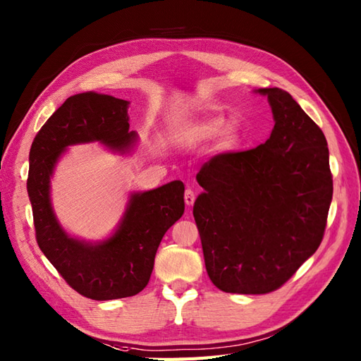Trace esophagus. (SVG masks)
I'll use <instances>...</instances> for the list:
<instances>
[{
  "instance_id": "obj_1",
  "label": "esophagus",
  "mask_w": 361,
  "mask_h": 361,
  "mask_svg": "<svg viewBox=\"0 0 361 361\" xmlns=\"http://www.w3.org/2000/svg\"><path fill=\"white\" fill-rule=\"evenodd\" d=\"M185 202H186L188 206H192V204H194V202H195V194H194L192 189H186V192H185Z\"/></svg>"
}]
</instances>
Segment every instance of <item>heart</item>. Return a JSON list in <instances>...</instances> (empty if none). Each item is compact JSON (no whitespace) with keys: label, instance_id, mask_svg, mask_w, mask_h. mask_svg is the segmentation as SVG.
<instances>
[{"label":"heart","instance_id":"b5f03b06","mask_svg":"<svg viewBox=\"0 0 361 361\" xmlns=\"http://www.w3.org/2000/svg\"><path fill=\"white\" fill-rule=\"evenodd\" d=\"M226 126V119L221 114H204L194 122H189L181 128L180 136L188 144H202L220 135V142L225 149H231L240 140V128L235 124Z\"/></svg>","mask_w":361,"mask_h":361}]
</instances>
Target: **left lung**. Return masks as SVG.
<instances>
[{
	"label": "left lung",
	"mask_w": 361,
	"mask_h": 361,
	"mask_svg": "<svg viewBox=\"0 0 361 361\" xmlns=\"http://www.w3.org/2000/svg\"><path fill=\"white\" fill-rule=\"evenodd\" d=\"M274 127L256 149L221 153L197 175L206 271L226 293L279 288L323 240L334 183L324 133L287 91L259 88Z\"/></svg>",
	"instance_id": "8db88e82"
}]
</instances>
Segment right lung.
Returning a JSON list of instances; mask_svg holds the SVG:
<instances>
[{"label":"right lung","mask_w":361,"mask_h":361,"mask_svg":"<svg viewBox=\"0 0 361 361\" xmlns=\"http://www.w3.org/2000/svg\"><path fill=\"white\" fill-rule=\"evenodd\" d=\"M128 101L94 91L68 97L34 137L29 152L27 194L37 243L70 286L90 299L110 301L137 295L147 286L166 231L185 212L180 180L128 197L114 233L99 242L68 234L52 209L51 178L70 145L101 142L126 155L137 142L128 132Z\"/></svg>","instance_id":"1"}]
</instances>
